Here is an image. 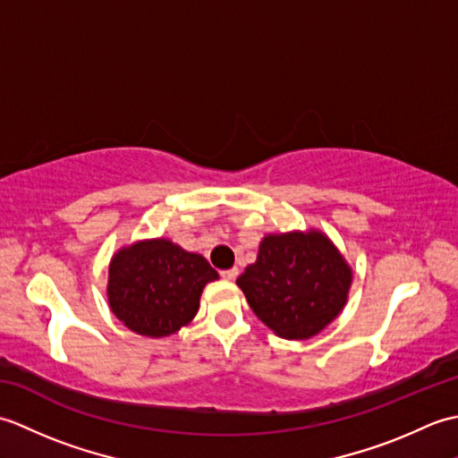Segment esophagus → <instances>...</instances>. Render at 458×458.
I'll return each mask as SVG.
<instances>
[{
    "label": "esophagus",
    "mask_w": 458,
    "mask_h": 458,
    "mask_svg": "<svg viewBox=\"0 0 458 458\" xmlns=\"http://www.w3.org/2000/svg\"><path fill=\"white\" fill-rule=\"evenodd\" d=\"M238 274H240V269L238 267H232V269H224L220 276L226 279V281H234L238 277Z\"/></svg>",
    "instance_id": "esophagus-1"
}]
</instances>
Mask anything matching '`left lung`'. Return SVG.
<instances>
[{"mask_svg": "<svg viewBox=\"0 0 458 458\" xmlns=\"http://www.w3.org/2000/svg\"><path fill=\"white\" fill-rule=\"evenodd\" d=\"M256 317L281 338L307 340L343 313L352 267L317 228L266 234L236 279Z\"/></svg>", "mask_w": 458, "mask_h": 458, "instance_id": "left-lung-1", "label": "left lung"}]
</instances>
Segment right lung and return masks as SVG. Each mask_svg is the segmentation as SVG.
I'll list each match as a JSON object with an SVG mask.
<instances>
[{
    "instance_id": "1",
    "label": "right lung",
    "mask_w": 458,
    "mask_h": 458,
    "mask_svg": "<svg viewBox=\"0 0 458 458\" xmlns=\"http://www.w3.org/2000/svg\"><path fill=\"white\" fill-rule=\"evenodd\" d=\"M216 279V269L207 259L173 240H138L112 256L106 295L123 327L161 338L191 323L202 289Z\"/></svg>"
}]
</instances>
